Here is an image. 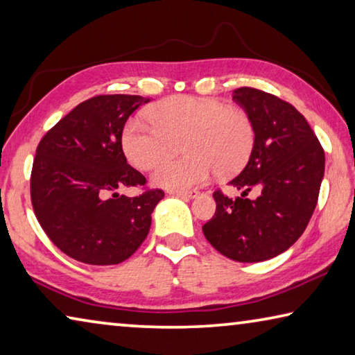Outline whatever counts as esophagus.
<instances>
[{
    "label": "esophagus",
    "mask_w": 355,
    "mask_h": 355,
    "mask_svg": "<svg viewBox=\"0 0 355 355\" xmlns=\"http://www.w3.org/2000/svg\"><path fill=\"white\" fill-rule=\"evenodd\" d=\"M168 194L175 196V198L193 199V198H196V196H198V191H177V189H172V191H168Z\"/></svg>",
    "instance_id": "obj_1"
}]
</instances>
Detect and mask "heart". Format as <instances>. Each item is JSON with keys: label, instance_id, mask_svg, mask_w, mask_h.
<instances>
[{"label": "heart", "instance_id": "obj_1", "mask_svg": "<svg viewBox=\"0 0 355 355\" xmlns=\"http://www.w3.org/2000/svg\"><path fill=\"white\" fill-rule=\"evenodd\" d=\"M151 125L131 120L121 144L132 166L150 168L182 138L187 153L155 167L151 182L167 189H188L205 183L213 173L230 175L246 164L256 131L250 115L215 98L177 94L147 110Z\"/></svg>", "mask_w": 355, "mask_h": 355}]
</instances>
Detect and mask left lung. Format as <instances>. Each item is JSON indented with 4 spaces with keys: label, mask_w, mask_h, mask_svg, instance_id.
Returning <instances> with one entry per match:
<instances>
[{
    "label": "left lung",
    "mask_w": 355,
    "mask_h": 355,
    "mask_svg": "<svg viewBox=\"0 0 355 355\" xmlns=\"http://www.w3.org/2000/svg\"><path fill=\"white\" fill-rule=\"evenodd\" d=\"M234 101L254 125L248 164L230 180L241 191L230 199L215 191L216 211L202 226L215 250L237 262H262L289 250L318 204L325 155L299 110L273 94L241 87ZM256 187L259 198H245Z\"/></svg>",
    "instance_id": "obj_1"
}]
</instances>
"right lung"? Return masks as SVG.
Segmentation results:
<instances>
[{
    "instance_id": "right-lung-1",
    "label": "right lung",
    "mask_w": 355,
    "mask_h": 355,
    "mask_svg": "<svg viewBox=\"0 0 355 355\" xmlns=\"http://www.w3.org/2000/svg\"><path fill=\"white\" fill-rule=\"evenodd\" d=\"M150 98L103 94L78 104L37 145L31 202L58 248L89 266H114L147 239L151 213L164 193H118L147 180L128 164L121 136L128 118Z\"/></svg>"
}]
</instances>
